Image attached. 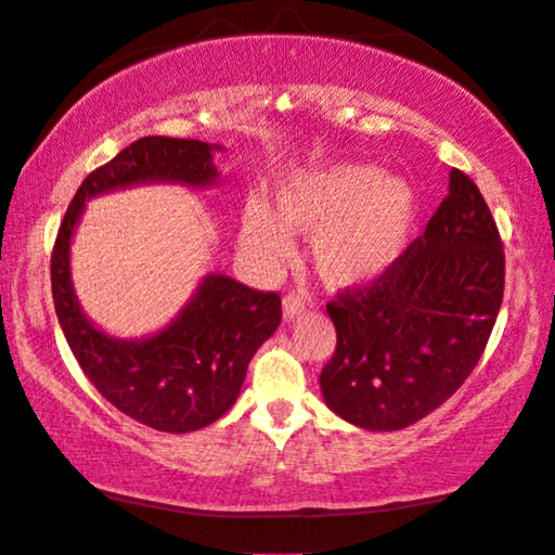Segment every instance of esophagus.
Returning a JSON list of instances; mask_svg holds the SVG:
<instances>
[{"label": "esophagus", "instance_id": "esophagus-1", "mask_svg": "<svg viewBox=\"0 0 555 555\" xmlns=\"http://www.w3.org/2000/svg\"><path fill=\"white\" fill-rule=\"evenodd\" d=\"M302 310H305V302H302L300 295L291 293V295L283 297V318L287 320V323H293L295 318H300Z\"/></svg>", "mask_w": 555, "mask_h": 555}]
</instances>
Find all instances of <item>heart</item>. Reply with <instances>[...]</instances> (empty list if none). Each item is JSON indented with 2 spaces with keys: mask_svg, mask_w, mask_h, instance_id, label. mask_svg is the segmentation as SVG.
I'll use <instances>...</instances> for the list:
<instances>
[{
  "mask_svg": "<svg viewBox=\"0 0 555 555\" xmlns=\"http://www.w3.org/2000/svg\"><path fill=\"white\" fill-rule=\"evenodd\" d=\"M275 210L250 199L240 218V245L255 260L278 264L291 232L310 237L312 270L327 291L375 285L411 245L417 222L413 184L367 163H331L287 175L275 188Z\"/></svg>",
  "mask_w": 555,
  "mask_h": 555,
  "instance_id": "obj_1",
  "label": "heart"
}]
</instances>
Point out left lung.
Here are the masks:
<instances>
[{
  "instance_id": "1",
  "label": "left lung",
  "mask_w": 555,
  "mask_h": 555,
  "mask_svg": "<svg viewBox=\"0 0 555 555\" xmlns=\"http://www.w3.org/2000/svg\"><path fill=\"white\" fill-rule=\"evenodd\" d=\"M505 260L483 195L451 170L448 197L392 270L327 305L337 345L325 405L365 430H400L443 405L483 356Z\"/></svg>"
}]
</instances>
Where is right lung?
<instances>
[{
    "mask_svg": "<svg viewBox=\"0 0 555 555\" xmlns=\"http://www.w3.org/2000/svg\"><path fill=\"white\" fill-rule=\"evenodd\" d=\"M199 140L142 138L87 175L64 215L52 253V297L79 367L119 413L163 433L199 430L235 405L247 365L278 331L280 297L253 291L222 272L199 280L165 327L144 337H115L87 318L72 283V240L85 205L140 184H218L215 152Z\"/></svg>",
    "mask_w": 555,
    "mask_h": 555,
    "instance_id": "right-lung-1",
    "label": "right lung"
}]
</instances>
